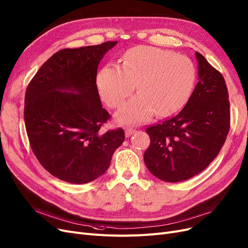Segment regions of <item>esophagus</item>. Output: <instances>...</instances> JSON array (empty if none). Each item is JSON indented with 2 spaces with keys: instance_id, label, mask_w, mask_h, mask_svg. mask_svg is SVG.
<instances>
[{
  "instance_id": "esophagus-1",
  "label": "esophagus",
  "mask_w": 248,
  "mask_h": 248,
  "mask_svg": "<svg viewBox=\"0 0 248 248\" xmlns=\"http://www.w3.org/2000/svg\"><path fill=\"white\" fill-rule=\"evenodd\" d=\"M134 133H135V130L132 129V128H126V130H125L126 137H129V136H131Z\"/></svg>"
}]
</instances>
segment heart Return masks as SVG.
<instances>
[{
    "instance_id": "1",
    "label": "heart",
    "mask_w": 248,
    "mask_h": 248,
    "mask_svg": "<svg viewBox=\"0 0 248 248\" xmlns=\"http://www.w3.org/2000/svg\"><path fill=\"white\" fill-rule=\"evenodd\" d=\"M196 81V69L188 57L155 46H140L126 52L122 65H106L96 76L103 101L118 108L135 88L140 93L117 115L123 123H142L155 114L167 117L189 100Z\"/></svg>"
}]
</instances>
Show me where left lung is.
<instances>
[{
    "instance_id": "obj_1",
    "label": "left lung",
    "mask_w": 248,
    "mask_h": 248,
    "mask_svg": "<svg viewBox=\"0 0 248 248\" xmlns=\"http://www.w3.org/2000/svg\"><path fill=\"white\" fill-rule=\"evenodd\" d=\"M199 82L182 110L145 130L151 144L143 160L166 182H180L203 171L220 153L230 128V104L223 75L195 52Z\"/></svg>"
}]
</instances>
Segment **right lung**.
Segmentation results:
<instances>
[{
  "mask_svg": "<svg viewBox=\"0 0 248 248\" xmlns=\"http://www.w3.org/2000/svg\"><path fill=\"white\" fill-rule=\"evenodd\" d=\"M117 43L61 49L26 88L24 121L32 151L47 172L68 183L103 175L125 140L121 128L100 130L110 115L97 92V67Z\"/></svg>",
  "mask_w": 248,
  "mask_h": 248,
  "instance_id": "right-lung-1",
  "label": "right lung"
}]
</instances>
